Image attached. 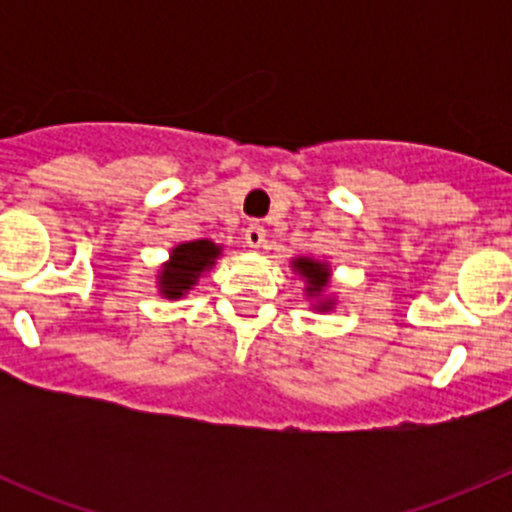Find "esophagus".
<instances>
[{"mask_svg":"<svg viewBox=\"0 0 512 512\" xmlns=\"http://www.w3.org/2000/svg\"><path fill=\"white\" fill-rule=\"evenodd\" d=\"M245 242L250 247H262L265 245V225L250 223L245 227Z\"/></svg>","mask_w":512,"mask_h":512,"instance_id":"obj_1","label":"esophagus"}]
</instances>
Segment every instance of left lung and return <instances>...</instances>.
<instances>
[{"label": "left lung", "instance_id": "obj_1", "mask_svg": "<svg viewBox=\"0 0 512 512\" xmlns=\"http://www.w3.org/2000/svg\"><path fill=\"white\" fill-rule=\"evenodd\" d=\"M292 267L304 277V280H307L309 297H319V294L324 292V287L329 285V267L324 265V262L309 260V257H297V260L292 262ZM329 307H332V299L317 304V309H329Z\"/></svg>", "mask_w": 512, "mask_h": 512}]
</instances>
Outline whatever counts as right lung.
<instances>
[{
    "label": "right lung",
    "instance_id": "1",
    "mask_svg": "<svg viewBox=\"0 0 512 512\" xmlns=\"http://www.w3.org/2000/svg\"><path fill=\"white\" fill-rule=\"evenodd\" d=\"M218 255L220 247L210 240L183 242V245L175 247L173 255H170V262L158 275V285L163 297H183V294L198 282V277L215 265Z\"/></svg>",
    "mask_w": 512,
    "mask_h": 512
}]
</instances>
